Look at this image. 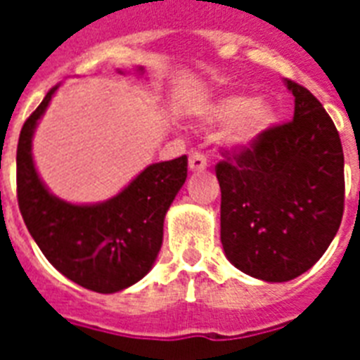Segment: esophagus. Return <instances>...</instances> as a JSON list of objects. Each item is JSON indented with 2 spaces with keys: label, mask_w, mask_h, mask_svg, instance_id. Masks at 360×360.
Here are the masks:
<instances>
[{
  "label": "esophagus",
  "mask_w": 360,
  "mask_h": 360,
  "mask_svg": "<svg viewBox=\"0 0 360 360\" xmlns=\"http://www.w3.org/2000/svg\"><path fill=\"white\" fill-rule=\"evenodd\" d=\"M188 168L192 172H202V169L207 168V157L203 153L192 151L191 157H188Z\"/></svg>",
  "instance_id": "34e87169"
}]
</instances>
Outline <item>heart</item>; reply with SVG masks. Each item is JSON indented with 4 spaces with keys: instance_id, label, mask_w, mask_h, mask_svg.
Returning <instances> with one entry per match:
<instances>
[{
    "instance_id": "heart-1",
    "label": "heart",
    "mask_w": 360,
    "mask_h": 360,
    "mask_svg": "<svg viewBox=\"0 0 360 360\" xmlns=\"http://www.w3.org/2000/svg\"><path fill=\"white\" fill-rule=\"evenodd\" d=\"M207 123H226V147L236 151H248L273 129L276 108L267 98H252L246 95H226L202 108Z\"/></svg>"
}]
</instances>
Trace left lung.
I'll list each match as a JSON object with an SVG mask.
<instances>
[{
  "label": "left lung",
  "instance_id": "left-lung-1",
  "mask_svg": "<svg viewBox=\"0 0 360 360\" xmlns=\"http://www.w3.org/2000/svg\"><path fill=\"white\" fill-rule=\"evenodd\" d=\"M290 123L217 164L220 240L239 271L265 282L307 273L329 248L344 213V151L335 123L307 87Z\"/></svg>",
  "mask_w": 360,
  "mask_h": 360
}]
</instances>
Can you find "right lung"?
Instances as JSON below:
<instances>
[{
    "instance_id": "1",
    "label": "right lung",
    "mask_w": 360,
    "mask_h": 360,
    "mask_svg": "<svg viewBox=\"0 0 360 360\" xmlns=\"http://www.w3.org/2000/svg\"><path fill=\"white\" fill-rule=\"evenodd\" d=\"M58 87L46 93L20 132V213L31 237L59 273L86 290L115 293L151 271L162 246L164 217L185 185L188 160L183 155L149 164L106 202L78 205L53 196L37 174L31 140Z\"/></svg>"
}]
</instances>
